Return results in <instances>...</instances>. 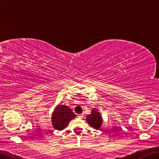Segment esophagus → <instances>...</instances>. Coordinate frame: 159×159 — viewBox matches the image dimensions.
Masks as SVG:
<instances>
[{"instance_id":"1","label":"esophagus","mask_w":159,"mask_h":159,"mask_svg":"<svg viewBox=\"0 0 159 159\" xmlns=\"http://www.w3.org/2000/svg\"><path fill=\"white\" fill-rule=\"evenodd\" d=\"M78 117H79V118H80V119H82L83 117V115H79V116H78Z\"/></svg>"}]
</instances>
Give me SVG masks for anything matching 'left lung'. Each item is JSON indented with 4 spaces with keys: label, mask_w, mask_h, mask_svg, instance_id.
I'll return each instance as SVG.
<instances>
[{
    "label": "left lung",
    "mask_w": 159,
    "mask_h": 159,
    "mask_svg": "<svg viewBox=\"0 0 159 159\" xmlns=\"http://www.w3.org/2000/svg\"><path fill=\"white\" fill-rule=\"evenodd\" d=\"M87 121L89 123L91 126L99 130L102 123V120L101 117L100 113L96 111V110H92V114L87 116Z\"/></svg>",
    "instance_id": "8db88e82"
}]
</instances>
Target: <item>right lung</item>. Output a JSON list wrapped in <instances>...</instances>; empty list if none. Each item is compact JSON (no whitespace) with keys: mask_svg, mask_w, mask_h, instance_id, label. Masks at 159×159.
<instances>
[{"mask_svg":"<svg viewBox=\"0 0 159 159\" xmlns=\"http://www.w3.org/2000/svg\"><path fill=\"white\" fill-rule=\"evenodd\" d=\"M75 117L76 115L68 107L59 105L52 113V123L55 129L61 130L66 128L70 120Z\"/></svg>","mask_w":159,"mask_h":159,"instance_id":"1","label":"right lung"}]
</instances>
